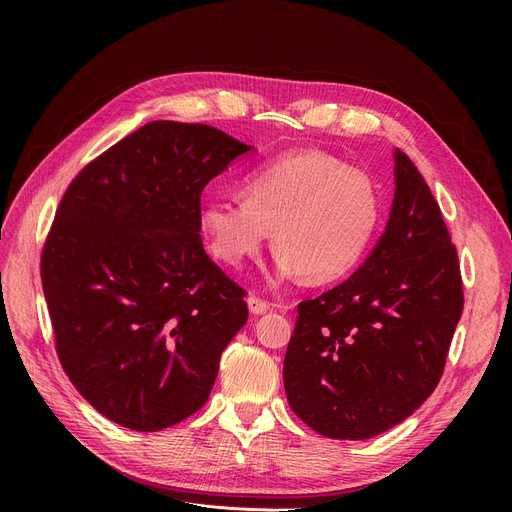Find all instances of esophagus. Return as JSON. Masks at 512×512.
<instances>
[{
  "instance_id": "34e87169",
  "label": "esophagus",
  "mask_w": 512,
  "mask_h": 512,
  "mask_svg": "<svg viewBox=\"0 0 512 512\" xmlns=\"http://www.w3.org/2000/svg\"><path fill=\"white\" fill-rule=\"evenodd\" d=\"M247 305H249V311H251L253 315H263L267 309H270V303L259 299V297H255V294H251V297L247 299Z\"/></svg>"
}]
</instances>
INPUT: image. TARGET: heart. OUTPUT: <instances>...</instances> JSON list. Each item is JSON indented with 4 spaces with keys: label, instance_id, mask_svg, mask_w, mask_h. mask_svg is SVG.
I'll list each match as a JSON object with an SVG mask.
<instances>
[{
    "label": "heart",
    "instance_id": "1",
    "mask_svg": "<svg viewBox=\"0 0 512 512\" xmlns=\"http://www.w3.org/2000/svg\"><path fill=\"white\" fill-rule=\"evenodd\" d=\"M240 197L201 205L209 251L240 267L272 230L278 276L309 284L338 282L357 270L382 222L375 180L319 149L270 159L242 180Z\"/></svg>",
    "mask_w": 512,
    "mask_h": 512
}]
</instances>
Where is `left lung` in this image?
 I'll return each instance as SVG.
<instances>
[{
    "label": "left lung",
    "instance_id": "1",
    "mask_svg": "<svg viewBox=\"0 0 512 512\" xmlns=\"http://www.w3.org/2000/svg\"><path fill=\"white\" fill-rule=\"evenodd\" d=\"M394 184L378 245L351 278L299 305L286 348L288 405L326 438L367 440L413 415L442 378L463 313L442 211L400 149Z\"/></svg>",
    "mask_w": 512,
    "mask_h": 512
}]
</instances>
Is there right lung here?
I'll list each match as a JSON object with an SVG mask.
<instances>
[{
	"mask_svg": "<svg viewBox=\"0 0 512 512\" xmlns=\"http://www.w3.org/2000/svg\"><path fill=\"white\" fill-rule=\"evenodd\" d=\"M253 147L155 120L68 186L41 255L60 363L110 421L157 432L197 413L247 324L245 290L203 251L205 184Z\"/></svg>",
	"mask_w": 512,
	"mask_h": 512,
	"instance_id": "right-lung-1",
	"label": "right lung"
}]
</instances>
